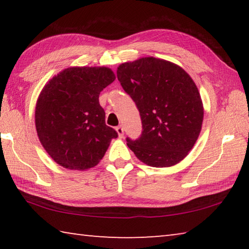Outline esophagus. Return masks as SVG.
<instances>
[{
  "instance_id": "1",
  "label": "esophagus",
  "mask_w": 249,
  "mask_h": 249,
  "mask_svg": "<svg viewBox=\"0 0 249 249\" xmlns=\"http://www.w3.org/2000/svg\"><path fill=\"white\" fill-rule=\"evenodd\" d=\"M115 129H116L117 135H119V137H123L124 136V127H123V126H122V125L117 126Z\"/></svg>"
}]
</instances>
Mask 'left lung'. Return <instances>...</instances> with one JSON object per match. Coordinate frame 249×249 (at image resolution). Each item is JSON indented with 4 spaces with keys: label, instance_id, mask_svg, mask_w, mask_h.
<instances>
[{
    "label": "left lung",
    "instance_id": "8db88e82",
    "mask_svg": "<svg viewBox=\"0 0 249 249\" xmlns=\"http://www.w3.org/2000/svg\"><path fill=\"white\" fill-rule=\"evenodd\" d=\"M116 73L137 105L144 129L137 141L127 138L128 148L150 167L179 163L193 148L203 123L195 81L180 66L155 57L121 64Z\"/></svg>",
    "mask_w": 249,
    "mask_h": 249
}]
</instances>
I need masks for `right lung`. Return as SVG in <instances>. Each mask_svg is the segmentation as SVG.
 Segmentation results:
<instances>
[{
  "mask_svg": "<svg viewBox=\"0 0 249 249\" xmlns=\"http://www.w3.org/2000/svg\"><path fill=\"white\" fill-rule=\"evenodd\" d=\"M107 67H69L49 80L35 107L41 145L59 166L84 171L104 157L117 133L105 124L100 92L115 80Z\"/></svg>",
  "mask_w": 249,
  "mask_h": 249,
  "instance_id": "right-lung-1",
  "label": "right lung"
}]
</instances>
